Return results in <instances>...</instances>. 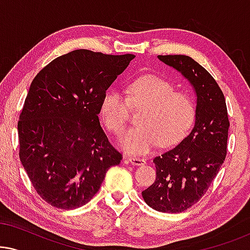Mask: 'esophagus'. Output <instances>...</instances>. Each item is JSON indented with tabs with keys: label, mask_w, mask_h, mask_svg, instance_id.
<instances>
[{
	"label": "esophagus",
	"mask_w": 250,
	"mask_h": 250,
	"mask_svg": "<svg viewBox=\"0 0 250 250\" xmlns=\"http://www.w3.org/2000/svg\"><path fill=\"white\" fill-rule=\"evenodd\" d=\"M127 160L132 164V165H134V166H141V165H145V164H146V159L138 158V157H129V158H127Z\"/></svg>",
	"instance_id": "esophagus-1"
}]
</instances>
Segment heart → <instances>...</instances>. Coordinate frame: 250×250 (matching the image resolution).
<instances>
[{
  "instance_id": "b5f03b06",
  "label": "heart",
  "mask_w": 250,
  "mask_h": 250,
  "mask_svg": "<svg viewBox=\"0 0 250 250\" xmlns=\"http://www.w3.org/2000/svg\"><path fill=\"white\" fill-rule=\"evenodd\" d=\"M128 98L110 88L100 104V115L107 127L119 134L128 119L129 109L143 108L139 126L129 128L119 139L126 152L143 155L160 141L163 146L179 142L191 128L196 117V104L190 94L175 91L168 81L146 75L133 81L127 87Z\"/></svg>"
}]
</instances>
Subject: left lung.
I'll list each match as a JSON object with an SVG mask.
<instances>
[{
	"instance_id": "obj_1",
	"label": "left lung",
	"mask_w": 250,
	"mask_h": 250,
	"mask_svg": "<svg viewBox=\"0 0 250 250\" xmlns=\"http://www.w3.org/2000/svg\"><path fill=\"white\" fill-rule=\"evenodd\" d=\"M188 80L196 94L191 132L173 149L153 159L155 183L142 191L146 204L162 213H181L198 203L217 175L227 156V104L213 76L188 56H158Z\"/></svg>"
}]
</instances>
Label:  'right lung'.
I'll list each match as a JSON object with an SVG mask.
<instances>
[{"label": "right lung", "instance_id": "obj_1", "mask_svg": "<svg viewBox=\"0 0 250 250\" xmlns=\"http://www.w3.org/2000/svg\"><path fill=\"white\" fill-rule=\"evenodd\" d=\"M134 58L75 50L51 61L33 80L19 116V157L51 206H84L107 170L121 163L98 115L105 91Z\"/></svg>", "mask_w": 250, "mask_h": 250}]
</instances>
